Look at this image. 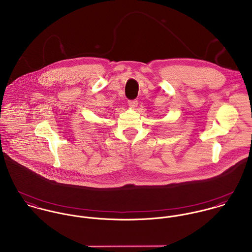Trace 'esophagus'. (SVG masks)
I'll return each mask as SVG.
<instances>
[{"instance_id":"34e87169","label":"esophagus","mask_w":252,"mask_h":252,"mask_svg":"<svg viewBox=\"0 0 252 252\" xmlns=\"http://www.w3.org/2000/svg\"><path fill=\"white\" fill-rule=\"evenodd\" d=\"M128 104H129L130 106H132V107H135V106H137V104H138V100H137V99L128 100Z\"/></svg>"}]
</instances>
